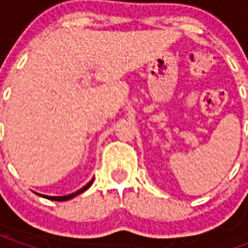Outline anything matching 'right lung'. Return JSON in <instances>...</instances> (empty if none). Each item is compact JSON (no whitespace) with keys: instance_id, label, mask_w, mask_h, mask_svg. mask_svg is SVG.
Segmentation results:
<instances>
[{"instance_id":"right-lung-1","label":"right lung","mask_w":248,"mask_h":248,"mask_svg":"<svg viewBox=\"0 0 248 248\" xmlns=\"http://www.w3.org/2000/svg\"><path fill=\"white\" fill-rule=\"evenodd\" d=\"M93 181H94V178H93L92 181L87 183V185H85V186L82 187V188H79L78 191L71 192V194H69V195H63V197H49V195H42V194H38V195H40V197L46 198V199H50V201H57V202H63V201H69V199H71V198H74V197H77V195H79L81 192L86 191L87 188H89V187H90L93 185Z\"/></svg>"}]
</instances>
